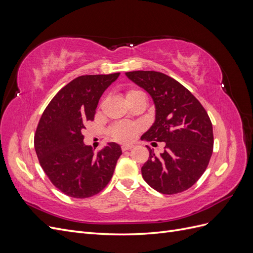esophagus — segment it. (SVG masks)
<instances>
[{"label":"esophagus","mask_w":253,"mask_h":253,"mask_svg":"<svg viewBox=\"0 0 253 253\" xmlns=\"http://www.w3.org/2000/svg\"><path fill=\"white\" fill-rule=\"evenodd\" d=\"M131 149H133V145H122V147H121L122 152H126V151L131 150Z\"/></svg>","instance_id":"esophagus-1"}]
</instances>
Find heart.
Masks as SVG:
<instances>
[{"instance_id": "1", "label": "heart", "mask_w": 253, "mask_h": 253, "mask_svg": "<svg viewBox=\"0 0 253 253\" xmlns=\"http://www.w3.org/2000/svg\"><path fill=\"white\" fill-rule=\"evenodd\" d=\"M142 93L138 89H128L126 94V99L133 98ZM141 131V127L135 122H117L110 127V137L119 143H129L135 140V138Z\"/></svg>"}]
</instances>
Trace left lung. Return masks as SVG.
Listing matches in <instances>:
<instances>
[{
    "mask_svg": "<svg viewBox=\"0 0 253 253\" xmlns=\"http://www.w3.org/2000/svg\"><path fill=\"white\" fill-rule=\"evenodd\" d=\"M128 79L144 88L155 103V122L141 139L165 142V152L150 156L141 168L143 179L163 194H176L192 187L209 165L213 127L201 102L178 81L163 73L135 71Z\"/></svg>",
    "mask_w": 253,
    "mask_h": 253,
    "instance_id": "8db88e82",
    "label": "left lung"
}]
</instances>
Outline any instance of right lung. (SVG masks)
<instances>
[{
    "mask_svg": "<svg viewBox=\"0 0 253 253\" xmlns=\"http://www.w3.org/2000/svg\"><path fill=\"white\" fill-rule=\"evenodd\" d=\"M85 75L61 88L44 110L35 134V149L43 171L61 192L75 198L98 194L110 182L120 145L110 142L97 154L83 143V129L93 121L99 99L119 77Z\"/></svg>",
    "mask_w": 253,
    "mask_h": 253,
    "instance_id": "right-lung-1",
    "label": "right lung"
}]
</instances>
